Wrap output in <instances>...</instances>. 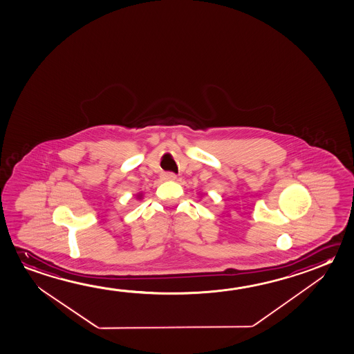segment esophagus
<instances>
[{"instance_id":"1","label":"esophagus","mask_w":354,"mask_h":354,"mask_svg":"<svg viewBox=\"0 0 354 354\" xmlns=\"http://www.w3.org/2000/svg\"><path fill=\"white\" fill-rule=\"evenodd\" d=\"M162 178L165 180H174L177 178V176L174 174H171V172H166V174H162Z\"/></svg>"}]
</instances>
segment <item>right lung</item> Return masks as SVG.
<instances>
[{"mask_svg":"<svg viewBox=\"0 0 354 354\" xmlns=\"http://www.w3.org/2000/svg\"><path fill=\"white\" fill-rule=\"evenodd\" d=\"M138 199H141V194H138Z\"/></svg>","mask_w":354,"mask_h":354,"instance_id":"obj_1","label":"right lung"}]
</instances>
